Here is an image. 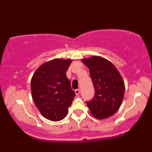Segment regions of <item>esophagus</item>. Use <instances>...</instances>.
Returning <instances> with one entry per match:
<instances>
[{
	"instance_id": "esophagus-1",
	"label": "esophagus",
	"mask_w": 152,
	"mask_h": 152,
	"mask_svg": "<svg viewBox=\"0 0 152 152\" xmlns=\"http://www.w3.org/2000/svg\"><path fill=\"white\" fill-rule=\"evenodd\" d=\"M75 93H76V95H78L80 93V90L79 89H76L75 90Z\"/></svg>"
}]
</instances>
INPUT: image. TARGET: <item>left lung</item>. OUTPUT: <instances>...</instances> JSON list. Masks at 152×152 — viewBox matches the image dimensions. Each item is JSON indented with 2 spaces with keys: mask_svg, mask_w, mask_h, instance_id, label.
I'll use <instances>...</instances> for the list:
<instances>
[{
  "mask_svg": "<svg viewBox=\"0 0 152 152\" xmlns=\"http://www.w3.org/2000/svg\"><path fill=\"white\" fill-rule=\"evenodd\" d=\"M89 69L95 95L86 102L91 114L96 118L104 119L114 114L121 106L125 85L119 71L110 61L99 56L81 59Z\"/></svg>",
  "mask_w": 152,
  "mask_h": 152,
  "instance_id": "left-lung-1",
  "label": "left lung"
}]
</instances>
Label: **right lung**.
<instances>
[{
	"mask_svg": "<svg viewBox=\"0 0 152 152\" xmlns=\"http://www.w3.org/2000/svg\"><path fill=\"white\" fill-rule=\"evenodd\" d=\"M72 59L55 58L41 64L31 78L35 105L47 119L58 121L65 118L75 96L66 76Z\"/></svg>",
	"mask_w": 152,
	"mask_h": 152,
	"instance_id": "right-lung-1",
	"label": "right lung"
}]
</instances>
